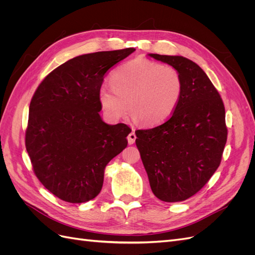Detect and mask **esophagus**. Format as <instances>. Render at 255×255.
Returning <instances> with one entry per match:
<instances>
[{"label":"esophagus","mask_w":255,"mask_h":255,"mask_svg":"<svg viewBox=\"0 0 255 255\" xmlns=\"http://www.w3.org/2000/svg\"><path fill=\"white\" fill-rule=\"evenodd\" d=\"M136 140V134L133 130V132H130L128 135V144H133Z\"/></svg>","instance_id":"obj_1"}]
</instances>
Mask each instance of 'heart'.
<instances>
[{
    "instance_id": "1",
    "label": "heart",
    "mask_w": 255,
    "mask_h": 255,
    "mask_svg": "<svg viewBox=\"0 0 255 255\" xmlns=\"http://www.w3.org/2000/svg\"><path fill=\"white\" fill-rule=\"evenodd\" d=\"M103 85L99 100L104 113L118 120L127 113L141 126H156L174 112L182 96L183 81L171 66L138 57L119 67Z\"/></svg>"
}]
</instances>
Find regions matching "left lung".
Returning a JSON list of instances; mask_svg holds the SVG:
<instances>
[{
    "label": "left lung",
    "instance_id": "obj_1",
    "mask_svg": "<svg viewBox=\"0 0 255 255\" xmlns=\"http://www.w3.org/2000/svg\"><path fill=\"white\" fill-rule=\"evenodd\" d=\"M149 55L180 72L183 91L166 122L136 130V145L153 194L161 201L180 202L197 194L220 165L228 137L225 105L206 73L192 60Z\"/></svg>",
    "mask_w": 255,
    "mask_h": 255
}]
</instances>
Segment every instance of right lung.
<instances>
[{"instance_id": "1", "label": "right lung", "mask_w": 255, "mask_h": 255, "mask_svg": "<svg viewBox=\"0 0 255 255\" xmlns=\"http://www.w3.org/2000/svg\"><path fill=\"white\" fill-rule=\"evenodd\" d=\"M135 51L76 56L45 76L29 104L25 146L33 170L54 196L69 203L96 198L106 165L125 150L130 129L110 126L99 112L105 73Z\"/></svg>"}]
</instances>
